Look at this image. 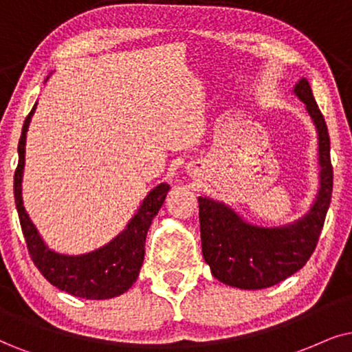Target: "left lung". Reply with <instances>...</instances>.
<instances>
[{"label":"left lung","instance_id":"1","mask_svg":"<svg viewBox=\"0 0 352 352\" xmlns=\"http://www.w3.org/2000/svg\"><path fill=\"white\" fill-rule=\"evenodd\" d=\"M296 94L307 105L318 130L320 191L304 219L281 229L248 226L224 204L198 198L204 261L221 283L240 289H265L284 281L304 266L318 243L333 191L330 135L307 79Z\"/></svg>","mask_w":352,"mask_h":352}]
</instances>
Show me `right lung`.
<instances>
[{
	"mask_svg": "<svg viewBox=\"0 0 352 352\" xmlns=\"http://www.w3.org/2000/svg\"><path fill=\"white\" fill-rule=\"evenodd\" d=\"M34 110L35 107L30 110L22 126L19 146H17L19 162L14 172L16 208L29 255L48 283L71 296L100 300L123 294L133 286L140 274V268L144 260L146 235H148L151 222L166 199L168 185L162 184L155 186L141 204L140 211L133 217L128 228L113 242L102 247L100 250L81 256H66L48 250L22 206L21 197L25 133H28Z\"/></svg>",
	"mask_w": 352,
	"mask_h": 352,
	"instance_id": "add662e5",
	"label": "right lung"
}]
</instances>
